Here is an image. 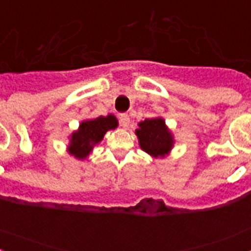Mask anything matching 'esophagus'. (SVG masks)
<instances>
[{
    "mask_svg": "<svg viewBox=\"0 0 251 251\" xmlns=\"http://www.w3.org/2000/svg\"><path fill=\"white\" fill-rule=\"evenodd\" d=\"M129 123H130V119L127 114H122L121 115V126L123 128H128L129 127Z\"/></svg>",
    "mask_w": 251,
    "mask_h": 251,
    "instance_id": "esophagus-1",
    "label": "esophagus"
}]
</instances>
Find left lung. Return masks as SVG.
<instances>
[{
    "label": "left lung",
    "mask_w": 251,
    "mask_h": 251,
    "mask_svg": "<svg viewBox=\"0 0 251 251\" xmlns=\"http://www.w3.org/2000/svg\"><path fill=\"white\" fill-rule=\"evenodd\" d=\"M138 129H136V134L138 137L139 146L145 152L154 158H162L170 153L175 141L163 119H145L138 123Z\"/></svg>",
    "instance_id": "obj_1"
}]
</instances>
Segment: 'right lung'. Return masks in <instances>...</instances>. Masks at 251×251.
<instances>
[{
    "label": "right lung",
    "instance_id": "obj_1",
    "mask_svg": "<svg viewBox=\"0 0 251 251\" xmlns=\"http://www.w3.org/2000/svg\"><path fill=\"white\" fill-rule=\"evenodd\" d=\"M117 127L118 121L113 114L81 122L79 129L73 132L70 136L68 152L75 158L85 159L93 151V147L103 139L104 134Z\"/></svg>",
    "mask_w": 251,
    "mask_h": 251
}]
</instances>
